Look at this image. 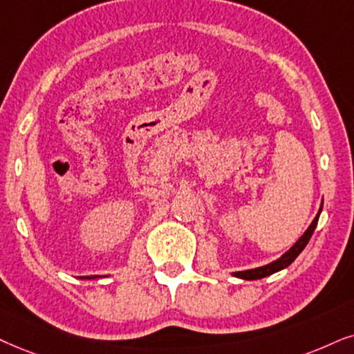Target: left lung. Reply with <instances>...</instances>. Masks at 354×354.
<instances>
[{
  "instance_id": "left-lung-1",
  "label": "left lung",
  "mask_w": 354,
  "mask_h": 354,
  "mask_svg": "<svg viewBox=\"0 0 354 354\" xmlns=\"http://www.w3.org/2000/svg\"><path fill=\"white\" fill-rule=\"evenodd\" d=\"M320 212H322V207L319 210V214H317L314 221H312L310 225H308V229L304 232V235L299 239L296 243L290 247L288 252H286L283 257H281L279 259H276V261L270 263V265L266 266H259V268H254V270H247V271H236L234 272V276L240 277V279H247V281H254V279H261V277H266L272 274V272H277L281 270H284V268H288L290 263L296 259L299 254H301V252L304 248H306V245L308 243V240H310L312 234H314L315 227H317V222H319V217H320Z\"/></svg>"
}]
</instances>
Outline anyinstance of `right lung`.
<instances>
[{
  "label": "right lung",
  "mask_w": 354,
  "mask_h": 354,
  "mask_svg": "<svg viewBox=\"0 0 354 354\" xmlns=\"http://www.w3.org/2000/svg\"><path fill=\"white\" fill-rule=\"evenodd\" d=\"M96 277V276H95ZM82 279H83V277H82ZM86 279H89V277H86Z\"/></svg>",
  "instance_id": "right-lung-1"
}]
</instances>
